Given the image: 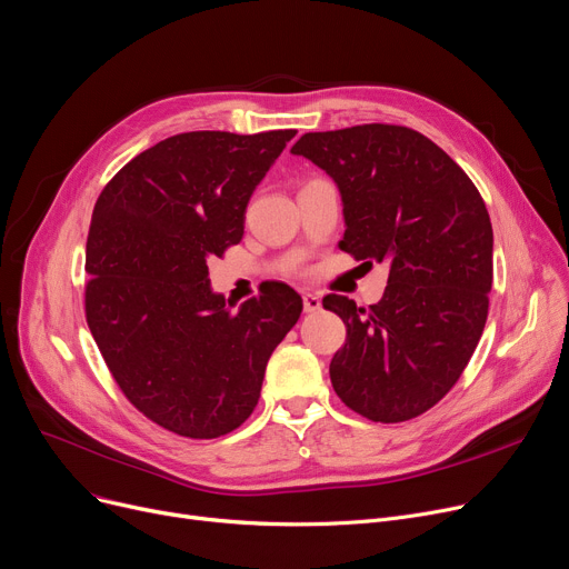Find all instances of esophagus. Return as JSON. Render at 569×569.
Instances as JSON below:
<instances>
[{
	"label": "esophagus",
	"mask_w": 569,
	"mask_h": 569,
	"mask_svg": "<svg viewBox=\"0 0 569 569\" xmlns=\"http://www.w3.org/2000/svg\"><path fill=\"white\" fill-rule=\"evenodd\" d=\"M302 302H305V311H307V313L320 311V298H318L316 292H305V295H302Z\"/></svg>",
	"instance_id": "obj_1"
}]
</instances>
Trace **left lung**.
<instances>
[{
    "mask_svg": "<svg viewBox=\"0 0 569 569\" xmlns=\"http://www.w3.org/2000/svg\"><path fill=\"white\" fill-rule=\"evenodd\" d=\"M292 153L339 186V249L390 264L369 309L323 298L346 326L330 362L335 392L375 423L426 413L460 379L488 318L492 228L477 186L426 134L386 122L307 132Z\"/></svg>",
    "mask_w": 569,
    "mask_h": 569,
    "instance_id": "left-lung-1",
    "label": "left lung"
}]
</instances>
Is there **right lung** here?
I'll list each match as a JSON object with an SVG mask.
<instances>
[{
  "label": "right lung",
  "mask_w": 569,
  "mask_h": 569,
  "mask_svg": "<svg viewBox=\"0 0 569 569\" xmlns=\"http://www.w3.org/2000/svg\"><path fill=\"white\" fill-rule=\"evenodd\" d=\"M298 130L183 132L122 167L97 197L86 320L122 395L160 428L228 435L258 405L264 367L302 298L267 283L239 311L211 292V258L241 241L246 204Z\"/></svg>",
  "instance_id": "add662e5"
}]
</instances>
